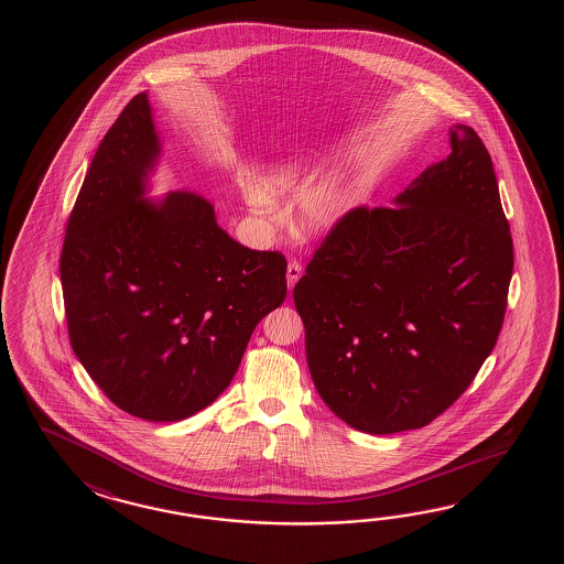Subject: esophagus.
<instances>
[{"instance_id": "34e87169", "label": "esophagus", "mask_w": 564, "mask_h": 564, "mask_svg": "<svg viewBox=\"0 0 564 564\" xmlns=\"http://www.w3.org/2000/svg\"><path fill=\"white\" fill-rule=\"evenodd\" d=\"M300 276H302V265H300L299 262H290L286 268L288 288L296 286Z\"/></svg>"}]
</instances>
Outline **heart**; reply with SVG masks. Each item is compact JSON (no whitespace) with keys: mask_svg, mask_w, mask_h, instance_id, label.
<instances>
[{"mask_svg":"<svg viewBox=\"0 0 564 564\" xmlns=\"http://www.w3.org/2000/svg\"><path fill=\"white\" fill-rule=\"evenodd\" d=\"M243 197L253 214L268 221L278 219L276 202L296 204V224L308 236L336 228L352 207L347 180L338 171L314 177V163L302 153L272 161L260 183L243 185Z\"/></svg>","mask_w":564,"mask_h":564,"instance_id":"obj_1","label":"heart"}]
</instances>
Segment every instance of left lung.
I'll return each instance as SVG.
<instances>
[{"label":"left lung","mask_w":564,"mask_h":564,"mask_svg":"<svg viewBox=\"0 0 564 564\" xmlns=\"http://www.w3.org/2000/svg\"><path fill=\"white\" fill-rule=\"evenodd\" d=\"M449 147L393 207L347 214L294 286L316 391L359 432L435 420L502 328L514 250L490 153L466 124Z\"/></svg>","instance_id":"1"}]
</instances>
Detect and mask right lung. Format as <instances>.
<instances>
[{"mask_svg":"<svg viewBox=\"0 0 564 564\" xmlns=\"http://www.w3.org/2000/svg\"><path fill=\"white\" fill-rule=\"evenodd\" d=\"M161 155L141 93L86 171L61 258L74 355L117 408L155 423L216 401L286 299L284 256L229 238L204 195L149 197Z\"/></svg>","mask_w":564,"mask_h":564,"instance_id":"right-lung-1","label":"right lung"}]
</instances>
